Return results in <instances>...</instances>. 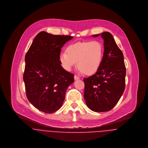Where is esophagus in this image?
Instances as JSON below:
<instances>
[{
    "mask_svg": "<svg viewBox=\"0 0 148 148\" xmlns=\"http://www.w3.org/2000/svg\"><path fill=\"white\" fill-rule=\"evenodd\" d=\"M74 79H75V80H79V79H80V78L79 77V76H76V75H75V76H74Z\"/></svg>",
    "mask_w": 148,
    "mask_h": 148,
    "instance_id": "1",
    "label": "esophagus"
}]
</instances>
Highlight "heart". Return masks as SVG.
<instances>
[{
	"instance_id": "1",
	"label": "heart",
	"mask_w": 148,
	"mask_h": 148,
	"mask_svg": "<svg viewBox=\"0 0 148 148\" xmlns=\"http://www.w3.org/2000/svg\"><path fill=\"white\" fill-rule=\"evenodd\" d=\"M60 55L63 67L70 71L77 62L80 71L92 75L99 69L104 54V47L99 41L79 42L69 45Z\"/></svg>"
}]
</instances>
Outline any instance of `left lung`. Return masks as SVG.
Returning <instances> with one entry per match:
<instances>
[{"instance_id":"8db88e82","label":"left lung","mask_w":148,"mask_h":148,"mask_svg":"<svg viewBox=\"0 0 148 148\" xmlns=\"http://www.w3.org/2000/svg\"><path fill=\"white\" fill-rule=\"evenodd\" d=\"M101 36L104 41L102 63L95 74L83 79L86 103L91 110L97 112L113 109L120 99L125 85L126 69L121 50L109 32H104Z\"/></svg>"}]
</instances>
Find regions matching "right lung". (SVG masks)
<instances>
[{
  "label": "right lung",
  "instance_id": "right-lung-1",
  "mask_svg": "<svg viewBox=\"0 0 148 148\" xmlns=\"http://www.w3.org/2000/svg\"><path fill=\"white\" fill-rule=\"evenodd\" d=\"M73 38L45 31L34 39L25 57L23 75L29 101L39 110L51 113L62 106L74 75L65 71L60 60L61 48Z\"/></svg>",
  "mask_w": 148,
  "mask_h": 148
}]
</instances>
